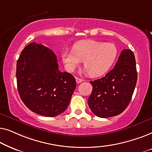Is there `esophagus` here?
Here are the masks:
<instances>
[{
	"label": "esophagus",
	"instance_id": "34e87169",
	"mask_svg": "<svg viewBox=\"0 0 152 152\" xmlns=\"http://www.w3.org/2000/svg\"><path fill=\"white\" fill-rule=\"evenodd\" d=\"M82 82V79H80L79 77H76V82L77 83V84H79V83H81Z\"/></svg>",
	"mask_w": 152,
	"mask_h": 152
}]
</instances>
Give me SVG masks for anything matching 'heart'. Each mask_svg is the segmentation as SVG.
Returning <instances> with one entry per match:
<instances>
[{
	"instance_id": "heart-1",
	"label": "heart",
	"mask_w": 152,
	"mask_h": 152,
	"mask_svg": "<svg viewBox=\"0 0 152 152\" xmlns=\"http://www.w3.org/2000/svg\"><path fill=\"white\" fill-rule=\"evenodd\" d=\"M118 48L112 43L84 40L75 43L72 50H65L61 58L66 67L73 72L84 61L86 72L92 77L104 75L115 62Z\"/></svg>"
}]
</instances>
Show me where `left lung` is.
I'll use <instances>...</instances> for the list:
<instances>
[{
  "instance_id": "1",
  "label": "left lung",
  "mask_w": 152,
  "mask_h": 152,
  "mask_svg": "<svg viewBox=\"0 0 152 152\" xmlns=\"http://www.w3.org/2000/svg\"><path fill=\"white\" fill-rule=\"evenodd\" d=\"M136 82L134 53L131 50H123L113 69L104 77L90 82L93 86L88 99L91 110L99 118L119 115L128 107Z\"/></svg>"
}]
</instances>
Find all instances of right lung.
<instances>
[{
  "instance_id": "right-lung-1",
  "label": "right lung",
  "mask_w": 152,
  "mask_h": 152,
  "mask_svg": "<svg viewBox=\"0 0 152 152\" xmlns=\"http://www.w3.org/2000/svg\"><path fill=\"white\" fill-rule=\"evenodd\" d=\"M16 80L25 105L47 117L63 113L76 88L74 77L59 70L53 50L35 42L27 45L20 53L16 64Z\"/></svg>"
}]
</instances>
